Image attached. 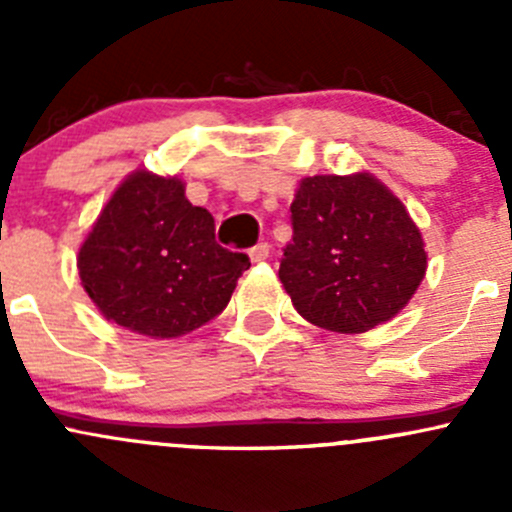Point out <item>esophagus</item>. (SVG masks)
Here are the masks:
<instances>
[{
    "instance_id": "1",
    "label": "esophagus",
    "mask_w": 512,
    "mask_h": 512,
    "mask_svg": "<svg viewBox=\"0 0 512 512\" xmlns=\"http://www.w3.org/2000/svg\"><path fill=\"white\" fill-rule=\"evenodd\" d=\"M267 257H270V245H267V242H257V245L250 250L252 262H265Z\"/></svg>"
}]
</instances>
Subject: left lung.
<instances>
[{"mask_svg":"<svg viewBox=\"0 0 512 512\" xmlns=\"http://www.w3.org/2000/svg\"><path fill=\"white\" fill-rule=\"evenodd\" d=\"M280 282L314 327L361 334L394 319L426 277L406 205L376 175H312L294 190Z\"/></svg>","mask_w":512,"mask_h":512,"instance_id":"8db88e82","label":"left lung"}]
</instances>
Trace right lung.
Returning a JSON list of instances; mask_svg holds the SVG:
<instances>
[{"label":"right lung","instance_id":"1","mask_svg":"<svg viewBox=\"0 0 512 512\" xmlns=\"http://www.w3.org/2000/svg\"><path fill=\"white\" fill-rule=\"evenodd\" d=\"M81 285L103 319L151 339L203 327L230 302L250 257L215 242V220L178 175L133 170L81 242Z\"/></svg>","mask_w":512,"mask_h":512}]
</instances>
